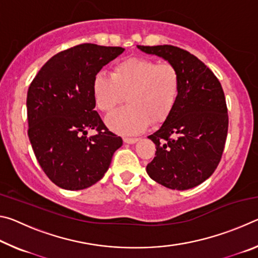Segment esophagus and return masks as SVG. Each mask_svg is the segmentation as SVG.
I'll return each mask as SVG.
<instances>
[{
  "label": "esophagus",
  "mask_w": 258,
  "mask_h": 258,
  "mask_svg": "<svg viewBox=\"0 0 258 258\" xmlns=\"http://www.w3.org/2000/svg\"><path fill=\"white\" fill-rule=\"evenodd\" d=\"M138 141H139L138 138H124V142L128 143V145H133V143Z\"/></svg>",
  "instance_id": "1"
}]
</instances>
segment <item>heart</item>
Returning <instances> with one entry per match:
<instances>
[{"mask_svg":"<svg viewBox=\"0 0 258 258\" xmlns=\"http://www.w3.org/2000/svg\"><path fill=\"white\" fill-rule=\"evenodd\" d=\"M181 76L173 63L146 56H130L115 63L110 76L100 73L93 81L99 110L110 113L124 102L128 106L107 118L109 127L123 134L142 132L149 123L160 125L171 115L178 99Z\"/></svg>","mask_w":258,"mask_h":258,"instance_id":"b5f03b06","label":"heart"}]
</instances>
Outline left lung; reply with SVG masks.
Wrapping results in <instances>:
<instances>
[{"instance_id": "left-lung-1", "label": "left lung", "mask_w": 258, "mask_h": 258, "mask_svg": "<svg viewBox=\"0 0 258 258\" xmlns=\"http://www.w3.org/2000/svg\"><path fill=\"white\" fill-rule=\"evenodd\" d=\"M177 68L181 89L175 107L161 127L149 135L156 145L147 173L173 190L199 185L215 172L228 137L229 116L220 81L203 61L173 45H138Z\"/></svg>"}]
</instances>
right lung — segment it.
I'll return each instance as SVG.
<instances>
[{"mask_svg":"<svg viewBox=\"0 0 258 258\" xmlns=\"http://www.w3.org/2000/svg\"><path fill=\"white\" fill-rule=\"evenodd\" d=\"M124 50L92 43L76 45L52 56L30 83L28 138L43 172L59 187L93 185L123 145L94 110L93 81ZM87 129L97 133L87 138Z\"/></svg>","mask_w":258,"mask_h":258,"instance_id":"add662e5","label":"right lung"}]
</instances>
